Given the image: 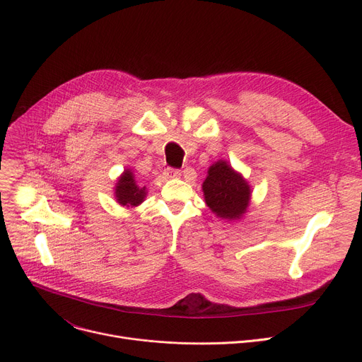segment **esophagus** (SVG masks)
<instances>
[{
  "label": "esophagus",
  "mask_w": 362,
  "mask_h": 362,
  "mask_svg": "<svg viewBox=\"0 0 362 362\" xmlns=\"http://www.w3.org/2000/svg\"><path fill=\"white\" fill-rule=\"evenodd\" d=\"M163 175L168 177V179H175V177H179L180 176V170L179 169H172V168H168Z\"/></svg>",
  "instance_id": "1"
}]
</instances>
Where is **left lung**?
<instances>
[{
    "label": "left lung",
    "instance_id": "obj_1",
    "mask_svg": "<svg viewBox=\"0 0 362 362\" xmlns=\"http://www.w3.org/2000/svg\"><path fill=\"white\" fill-rule=\"evenodd\" d=\"M202 190L206 204L218 218L238 221L246 214L250 186L228 162L218 160L209 168Z\"/></svg>",
    "mask_w": 362,
    "mask_h": 362
}]
</instances>
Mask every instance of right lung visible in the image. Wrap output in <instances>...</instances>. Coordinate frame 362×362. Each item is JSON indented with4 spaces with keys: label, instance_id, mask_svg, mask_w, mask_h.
Listing matches in <instances>:
<instances>
[{
    "label": "right lung",
    "instance_id": "right-lung-1",
    "mask_svg": "<svg viewBox=\"0 0 362 362\" xmlns=\"http://www.w3.org/2000/svg\"><path fill=\"white\" fill-rule=\"evenodd\" d=\"M146 193H147L146 187L137 186L134 180V175L130 169H126L122 173L115 187L116 200L122 206H126V208H134V206H139L144 200Z\"/></svg>",
    "mask_w": 362,
    "mask_h": 362
}]
</instances>
